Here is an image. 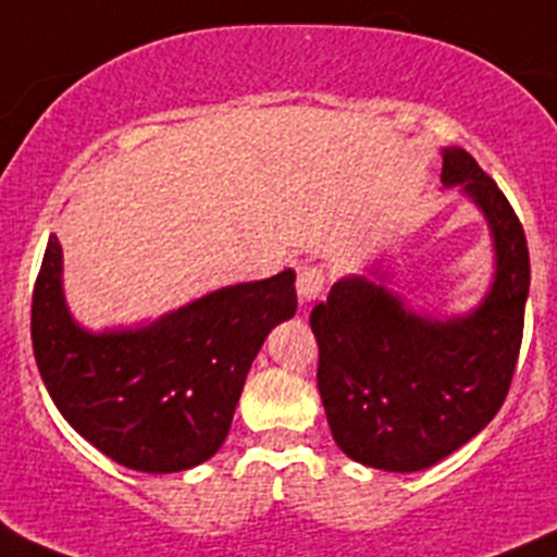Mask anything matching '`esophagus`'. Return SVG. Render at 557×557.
I'll use <instances>...</instances> for the list:
<instances>
[{
  "label": "esophagus",
  "instance_id": "esophagus-1",
  "mask_svg": "<svg viewBox=\"0 0 557 557\" xmlns=\"http://www.w3.org/2000/svg\"><path fill=\"white\" fill-rule=\"evenodd\" d=\"M323 288H325V272L323 267H318V263H312V267H301L299 269V280H296V294H299V299L305 301H314L323 296Z\"/></svg>",
  "mask_w": 557,
  "mask_h": 557
}]
</instances>
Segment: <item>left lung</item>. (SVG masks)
<instances>
[{"label": "left lung", "mask_w": 557, "mask_h": 557, "mask_svg": "<svg viewBox=\"0 0 557 557\" xmlns=\"http://www.w3.org/2000/svg\"><path fill=\"white\" fill-rule=\"evenodd\" d=\"M442 180L463 183L496 239V283L469 318H418L383 285L347 277L314 305L318 391L334 442L372 469L420 471L480 434L518 367L531 285L525 232L493 177L460 148Z\"/></svg>", "instance_id": "obj_1"}]
</instances>
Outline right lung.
<instances>
[{
    "mask_svg": "<svg viewBox=\"0 0 557 557\" xmlns=\"http://www.w3.org/2000/svg\"><path fill=\"white\" fill-rule=\"evenodd\" d=\"M296 312V272L215 290L137 331L86 334L61 296L48 239L32 294V347L66 423L107 458L150 474L183 471L226 442L252 358Z\"/></svg>",
    "mask_w": 557,
    "mask_h": 557,
    "instance_id": "add662e5",
    "label": "right lung"
}]
</instances>
